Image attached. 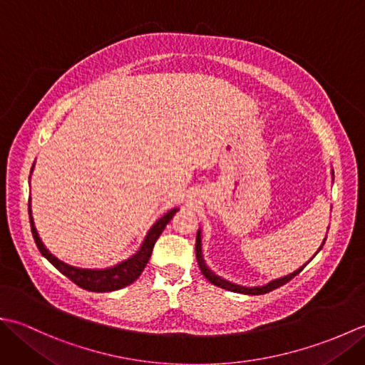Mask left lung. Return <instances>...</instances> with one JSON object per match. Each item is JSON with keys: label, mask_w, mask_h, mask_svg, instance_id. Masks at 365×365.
Wrapping results in <instances>:
<instances>
[{"label": "left lung", "mask_w": 365, "mask_h": 365, "mask_svg": "<svg viewBox=\"0 0 365 365\" xmlns=\"http://www.w3.org/2000/svg\"><path fill=\"white\" fill-rule=\"evenodd\" d=\"M323 243H324V242H323ZM200 246H202V245H200V230H199V232H197V237H196V259H197V265H199L200 271H202V274H204L213 285L221 287V289H226V290H229V292H235V293H243V294H263V293H268V292H271V290L277 289V287H281V285L287 284L289 281H292V279H293L294 276H297V274H299L301 271L304 269V267H306V265L301 267L299 269L294 271V273H292V274H289V276H284V277H281V279H276V281H271V282L267 284V285H262V287H243V285H238V284H232V282L226 281V279L216 276V274L213 273V271L205 265V262H204V259H202V247H200ZM322 247H323V245H322ZM322 247H320V250H322Z\"/></svg>", "instance_id": "left-lung-1"}]
</instances>
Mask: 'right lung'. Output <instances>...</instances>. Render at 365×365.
I'll return each instance as SVG.
<instances>
[{
  "label": "right lung",
  "mask_w": 365,
  "mask_h": 365,
  "mask_svg": "<svg viewBox=\"0 0 365 365\" xmlns=\"http://www.w3.org/2000/svg\"><path fill=\"white\" fill-rule=\"evenodd\" d=\"M33 170V169H31ZM28 212H29V221H31V232H33L34 242L38 247V251L42 252L43 257L48 260L51 265L56 267L61 273L71 279L72 282H75L78 287L84 290L89 292H114L123 289L130 284H133L136 279L141 276L143 269L145 268L147 262H149L152 250L155 246V242H157L158 237L161 235V232L165 230L166 224L173 220V216L178 212V208H173L169 210L163 218H160L157 222L153 224L152 229L147 234L145 240L141 245V250H139L133 257H130L128 260L119 263V265L106 268V269H84V268H76L72 265H67V263L61 262L59 259L54 257L50 251L46 250L43 243L38 238L37 230L34 227V221L33 216H31V204H28Z\"/></svg>",
  "instance_id": "1"
}]
</instances>
